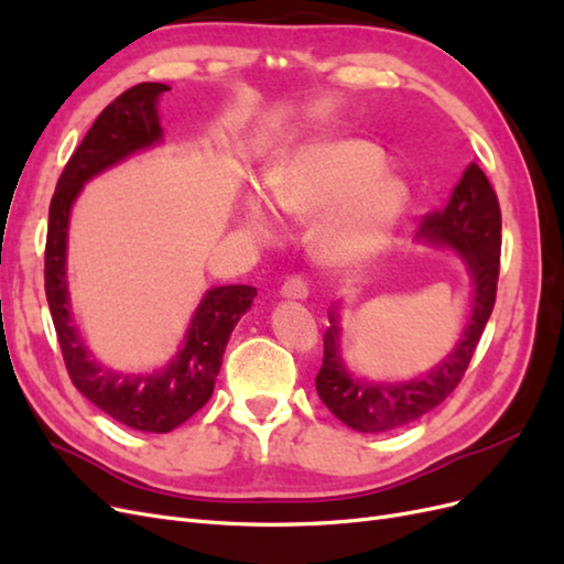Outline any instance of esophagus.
Masks as SVG:
<instances>
[{
    "instance_id": "1",
    "label": "esophagus",
    "mask_w": 564,
    "mask_h": 564,
    "mask_svg": "<svg viewBox=\"0 0 564 564\" xmlns=\"http://www.w3.org/2000/svg\"><path fill=\"white\" fill-rule=\"evenodd\" d=\"M282 296L289 301H305L308 299V284H305L303 278H289L282 284Z\"/></svg>"
}]
</instances>
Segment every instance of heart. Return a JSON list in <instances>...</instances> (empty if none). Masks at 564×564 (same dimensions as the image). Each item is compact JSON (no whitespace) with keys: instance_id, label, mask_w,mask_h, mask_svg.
I'll return each instance as SVG.
<instances>
[{"instance_id":"b5f03b06","label":"heart","mask_w":564,"mask_h":564,"mask_svg":"<svg viewBox=\"0 0 564 564\" xmlns=\"http://www.w3.org/2000/svg\"><path fill=\"white\" fill-rule=\"evenodd\" d=\"M383 150L355 135L303 143L272 166L265 178L272 207L294 220L315 221L313 247L329 268H355L377 256L406 212L409 191L386 174ZM247 228L270 240L275 232L265 202L249 197Z\"/></svg>"}]
</instances>
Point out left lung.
<instances>
[{"label": "left lung", "instance_id": "left-lung-1", "mask_svg": "<svg viewBox=\"0 0 564 564\" xmlns=\"http://www.w3.org/2000/svg\"><path fill=\"white\" fill-rule=\"evenodd\" d=\"M425 247L449 249L464 263L473 286L470 313L456 346L440 365L409 381L357 379L340 357L338 305L329 311L324 360L315 379L319 400L357 433H383L429 414L464 377L497 301L501 256V209L494 187L475 162L454 185L445 209L429 214L416 232Z\"/></svg>", "mask_w": 564, "mask_h": 564}]
</instances>
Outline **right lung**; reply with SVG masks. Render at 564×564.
<instances>
[{"mask_svg":"<svg viewBox=\"0 0 564 564\" xmlns=\"http://www.w3.org/2000/svg\"><path fill=\"white\" fill-rule=\"evenodd\" d=\"M160 82L135 84L96 117L58 178L48 207L44 289L63 360L75 388L100 412L143 433H169L209 402L235 324L251 308L256 289L224 284L204 292L178 350L164 367L145 373L100 365L82 338L67 284V232L73 204L91 178L164 141Z\"/></svg>","mask_w":564,"mask_h":564,"instance_id":"right-lung-1","label":"right lung"}]
</instances>
